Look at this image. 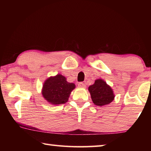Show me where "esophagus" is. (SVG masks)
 Wrapping results in <instances>:
<instances>
[{
    "mask_svg": "<svg viewBox=\"0 0 151 151\" xmlns=\"http://www.w3.org/2000/svg\"><path fill=\"white\" fill-rule=\"evenodd\" d=\"M78 86L79 88H86V85L83 82H79L78 84Z\"/></svg>",
    "mask_w": 151,
    "mask_h": 151,
    "instance_id": "34e87169",
    "label": "esophagus"
}]
</instances>
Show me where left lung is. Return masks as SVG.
I'll return each instance as SVG.
<instances>
[{"label": "left lung", "instance_id": "obj_1", "mask_svg": "<svg viewBox=\"0 0 151 151\" xmlns=\"http://www.w3.org/2000/svg\"><path fill=\"white\" fill-rule=\"evenodd\" d=\"M88 90L93 102L99 106L110 104L114 99L113 90L102 79L96 80L94 84L89 86Z\"/></svg>", "mask_w": 151, "mask_h": 151}]
</instances>
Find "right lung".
<instances>
[{
	"instance_id": "1",
	"label": "right lung",
	"mask_w": 151,
	"mask_h": 151,
	"mask_svg": "<svg viewBox=\"0 0 151 151\" xmlns=\"http://www.w3.org/2000/svg\"><path fill=\"white\" fill-rule=\"evenodd\" d=\"M75 88L73 83L68 82L65 76L59 74L46 80L43 86L42 94L45 100L52 104H62L68 101L70 92Z\"/></svg>"
}]
</instances>
